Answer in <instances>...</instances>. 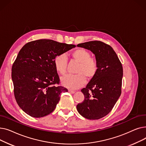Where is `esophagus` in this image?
Masks as SVG:
<instances>
[{
	"label": "esophagus",
	"mask_w": 146,
	"mask_h": 146,
	"mask_svg": "<svg viewBox=\"0 0 146 146\" xmlns=\"http://www.w3.org/2000/svg\"><path fill=\"white\" fill-rule=\"evenodd\" d=\"M68 92H70V93H71V94H74V93H75V91L72 90H70V89H68Z\"/></svg>",
	"instance_id": "esophagus-1"
}]
</instances>
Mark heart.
<instances>
[{"label": "heart", "mask_w": 146, "mask_h": 146, "mask_svg": "<svg viewBox=\"0 0 146 146\" xmlns=\"http://www.w3.org/2000/svg\"><path fill=\"white\" fill-rule=\"evenodd\" d=\"M74 60L79 63L76 68V74H68L61 79V84L70 89H78L85 85L86 78L90 80L95 78L98 72L97 60L91 57L89 51L85 48H78L71 54ZM54 66L56 72L60 75L66 73L67 57L65 54H58L54 59Z\"/></svg>", "instance_id": "obj_1"}]
</instances>
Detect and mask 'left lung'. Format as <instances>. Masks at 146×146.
Here are the masks:
<instances>
[{"mask_svg": "<svg viewBox=\"0 0 146 146\" xmlns=\"http://www.w3.org/2000/svg\"><path fill=\"white\" fill-rule=\"evenodd\" d=\"M77 46L92 52L99 66L95 78L81 90L85 99L77 105V110L85 118L100 119L111 111L121 95L122 64L113 48L102 41H92Z\"/></svg>", "mask_w": 146, "mask_h": 146, "instance_id": "obj_1", "label": "left lung"}]
</instances>
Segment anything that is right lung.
<instances>
[{"label":"right lung","instance_id":"1","mask_svg":"<svg viewBox=\"0 0 146 146\" xmlns=\"http://www.w3.org/2000/svg\"><path fill=\"white\" fill-rule=\"evenodd\" d=\"M75 47L42 39L27 43L19 51L12 67L14 95L20 108L31 117L41 118L51 113L61 94L68 92L58 85L54 59Z\"/></svg>","mask_w":146,"mask_h":146}]
</instances>
